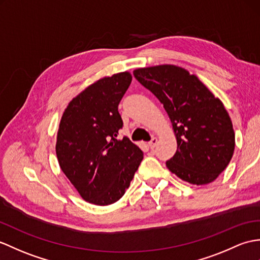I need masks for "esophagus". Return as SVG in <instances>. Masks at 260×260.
Here are the masks:
<instances>
[{
  "label": "esophagus",
  "instance_id": "1",
  "mask_svg": "<svg viewBox=\"0 0 260 260\" xmlns=\"http://www.w3.org/2000/svg\"><path fill=\"white\" fill-rule=\"evenodd\" d=\"M156 145H157V138L153 137L152 140H150V142L148 143V146L150 149H154L156 147Z\"/></svg>",
  "mask_w": 260,
  "mask_h": 260
}]
</instances>
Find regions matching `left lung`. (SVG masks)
I'll return each instance as SVG.
<instances>
[{"label": "left lung", "instance_id": "obj_1", "mask_svg": "<svg viewBox=\"0 0 260 260\" xmlns=\"http://www.w3.org/2000/svg\"><path fill=\"white\" fill-rule=\"evenodd\" d=\"M134 76L159 100L172 120L177 150L166 161L168 170L190 184L214 182L235 149L233 124L220 100L176 65L138 69Z\"/></svg>", "mask_w": 260, "mask_h": 260}]
</instances>
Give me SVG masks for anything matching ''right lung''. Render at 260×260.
I'll return each instance as SVG.
<instances>
[{
    "label": "right lung",
    "mask_w": 260,
    "mask_h": 260,
    "mask_svg": "<svg viewBox=\"0 0 260 260\" xmlns=\"http://www.w3.org/2000/svg\"><path fill=\"white\" fill-rule=\"evenodd\" d=\"M131 82L128 72L102 78L70 102L59 123L61 170L86 202L100 206L125 194L144 156L127 136L117 138L118 104Z\"/></svg>",
    "instance_id": "obj_1"
}]
</instances>
